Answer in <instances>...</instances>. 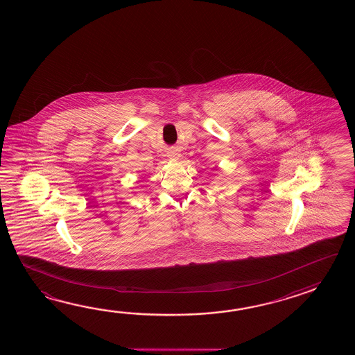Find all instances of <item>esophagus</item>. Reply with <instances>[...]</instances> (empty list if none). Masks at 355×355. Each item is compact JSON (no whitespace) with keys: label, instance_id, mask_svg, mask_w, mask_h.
Listing matches in <instances>:
<instances>
[{"label":"esophagus","instance_id":"obj_1","mask_svg":"<svg viewBox=\"0 0 355 355\" xmlns=\"http://www.w3.org/2000/svg\"><path fill=\"white\" fill-rule=\"evenodd\" d=\"M170 157L171 159H179L180 157V152L178 151V150H174V151H171V153H170Z\"/></svg>","mask_w":355,"mask_h":355}]
</instances>
